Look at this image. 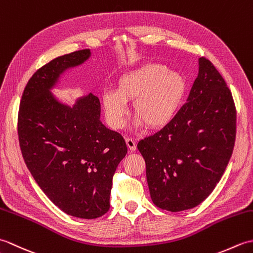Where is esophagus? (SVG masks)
Here are the masks:
<instances>
[{"mask_svg":"<svg viewBox=\"0 0 253 253\" xmlns=\"http://www.w3.org/2000/svg\"><path fill=\"white\" fill-rule=\"evenodd\" d=\"M126 144H127V147H128V149L130 150V151H135L136 150V141L133 140V139H131V138H126Z\"/></svg>","mask_w":253,"mask_h":253,"instance_id":"1","label":"esophagus"}]
</instances>
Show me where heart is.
Wrapping results in <instances>:
<instances>
[{"label": "heart", "mask_w": 253, "mask_h": 253, "mask_svg": "<svg viewBox=\"0 0 253 253\" xmlns=\"http://www.w3.org/2000/svg\"><path fill=\"white\" fill-rule=\"evenodd\" d=\"M185 79L178 72L162 64L150 63L126 73L118 79L114 91L102 94L106 121L120 129L127 114V102H132L135 126L143 124L155 129L165 126L176 114L185 93Z\"/></svg>", "instance_id": "b5f03b06"}]
</instances>
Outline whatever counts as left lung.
I'll list each match as a JSON object with an SVG mask.
<instances>
[{
	"label": "left lung",
	"mask_w": 253,
	"mask_h": 253,
	"mask_svg": "<svg viewBox=\"0 0 253 253\" xmlns=\"http://www.w3.org/2000/svg\"><path fill=\"white\" fill-rule=\"evenodd\" d=\"M235 138L232 92L213 64L200 57L186 103L162 129L138 142L155 206L179 212L206 200L222 178Z\"/></svg>",
	"instance_id": "8db88e82"
}]
</instances>
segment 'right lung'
Wrapping results in <instances>:
<instances>
[{
  "label": "right lung",
  "mask_w": 253,
  "mask_h": 253,
  "mask_svg": "<svg viewBox=\"0 0 253 253\" xmlns=\"http://www.w3.org/2000/svg\"><path fill=\"white\" fill-rule=\"evenodd\" d=\"M90 56L80 50L38 69L18 112L20 150L32 177L58 209L85 219L109 211L113 176L127 153L122 135L100 121L98 96L89 93L69 106L51 92L67 69Z\"/></svg>",
  "instance_id": "1"
}]
</instances>
